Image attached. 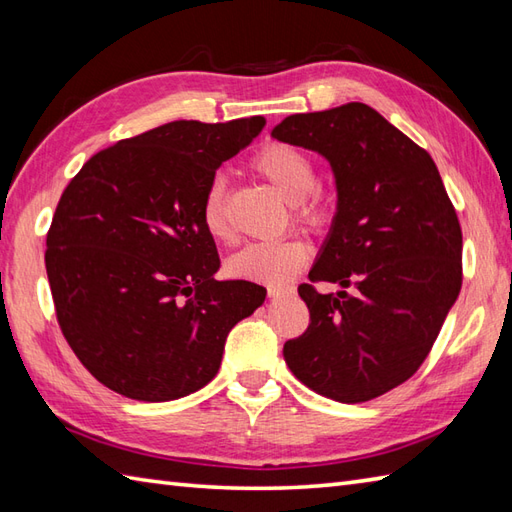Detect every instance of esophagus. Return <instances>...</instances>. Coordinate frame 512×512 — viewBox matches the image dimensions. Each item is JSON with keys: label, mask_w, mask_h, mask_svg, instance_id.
<instances>
[{"label": "esophagus", "mask_w": 512, "mask_h": 512, "mask_svg": "<svg viewBox=\"0 0 512 512\" xmlns=\"http://www.w3.org/2000/svg\"><path fill=\"white\" fill-rule=\"evenodd\" d=\"M292 292H295V288L292 286H268V297L270 299H281V297H290Z\"/></svg>", "instance_id": "1"}]
</instances>
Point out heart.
<instances>
[{
    "label": "heart",
    "mask_w": 512,
    "mask_h": 512,
    "mask_svg": "<svg viewBox=\"0 0 512 512\" xmlns=\"http://www.w3.org/2000/svg\"><path fill=\"white\" fill-rule=\"evenodd\" d=\"M253 167L264 176L284 198L295 206L297 222L319 228L328 220V204L317 187L314 160L292 145L270 143L253 158ZM200 217L204 231L213 239L231 237L226 217V180L215 176L204 191ZM308 262V246L297 237L279 242L250 244L228 259V273L237 279L262 281V284H286Z\"/></svg>",
    "instance_id": "obj_1"
}]
</instances>
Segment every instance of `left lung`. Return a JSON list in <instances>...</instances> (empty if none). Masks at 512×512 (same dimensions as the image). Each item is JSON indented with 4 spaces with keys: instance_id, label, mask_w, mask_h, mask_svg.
Returning <instances> with one entry per match:
<instances>
[{
    "instance_id": "8db88e82",
    "label": "left lung",
    "mask_w": 512,
    "mask_h": 512,
    "mask_svg": "<svg viewBox=\"0 0 512 512\" xmlns=\"http://www.w3.org/2000/svg\"><path fill=\"white\" fill-rule=\"evenodd\" d=\"M273 138L328 160L339 198L308 277L343 290L299 286L310 325L286 363L332 400L383 396L418 372L462 288V228L436 162L365 103L292 114Z\"/></svg>"
}]
</instances>
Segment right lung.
I'll return each instance as SVG.
<instances>
[{
  "instance_id": "right-lung-1",
  "label": "right lung",
  "mask_w": 512,
  "mask_h": 512,
  "mask_svg": "<svg viewBox=\"0 0 512 512\" xmlns=\"http://www.w3.org/2000/svg\"><path fill=\"white\" fill-rule=\"evenodd\" d=\"M266 125L173 121L94 154L65 187L46 273L65 341L85 369L134 400L167 402L217 374L237 321L266 299L253 281H217L204 191Z\"/></svg>"
}]
</instances>
